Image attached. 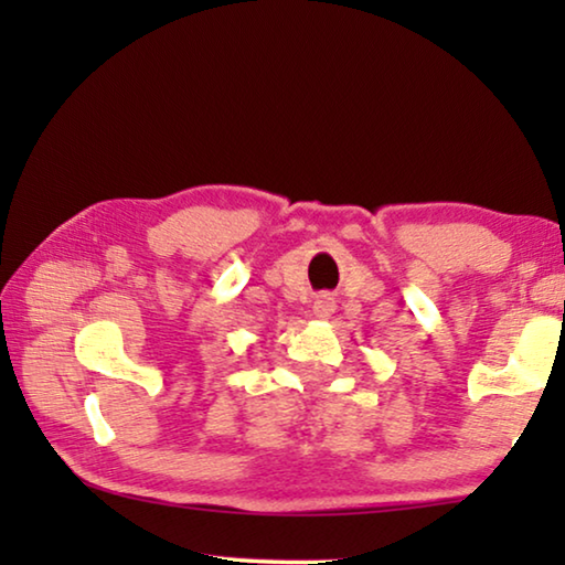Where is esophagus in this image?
I'll list each match as a JSON object with an SVG mask.
<instances>
[{
    "instance_id": "34e87169",
    "label": "esophagus",
    "mask_w": 565,
    "mask_h": 565,
    "mask_svg": "<svg viewBox=\"0 0 565 565\" xmlns=\"http://www.w3.org/2000/svg\"><path fill=\"white\" fill-rule=\"evenodd\" d=\"M333 309H337V303H333V299H331V296H327V294L319 296V299L313 301V313H317L319 319H329L331 313H333Z\"/></svg>"
}]
</instances>
